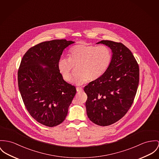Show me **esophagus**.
<instances>
[{
  "label": "esophagus",
  "mask_w": 159,
  "mask_h": 159,
  "mask_svg": "<svg viewBox=\"0 0 159 159\" xmlns=\"http://www.w3.org/2000/svg\"><path fill=\"white\" fill-rule=\"evenodd\" d=\"M76 90H77V92L80 93V92L83 91V88H81V87H77L76 88Z\"/></svg>",
  "instance_id": "34e87169"
}]
</instances>
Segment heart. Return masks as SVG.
I'll list each match as a JSON object with an SVG mask.
<instances>
[{
	"label": "heart",
	"mask_w": 159,
	"mask_h": 159,
	"mask_svg": "<svg viewBox=\"0 0 159 159\" xmlns=\"http://www.w3.org/2000/svg\"><path fill=\"white\" fill-rule=\"evenodd\" d=\"M68 58H61L57 64L59 71L66 82L81 85L89 80L95 81L100 79L110 66L112 54L105 46L96 47L80 42L73 46L68 52Z\"/></svg>",
	"instance_id": "obj_1"
}]
</instances>
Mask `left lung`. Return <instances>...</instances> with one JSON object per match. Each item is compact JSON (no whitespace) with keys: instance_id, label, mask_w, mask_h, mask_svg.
Wrapping results in <instances>:
<instances>
[{"instance_id":"left-lung-1","label":"left lung","mask_w":159,"mask_h":159,"mask_svg":"<svg viewBox=\"0 0 159 159\" xmlns=\"http://www.w3.org/2000/svg\"><path fill=\"white\" fill-rule=\"evenodd\" d=\"M112 51L110 66L100 79L84 88L86 113L100 126L119 120L131 107L139 82V68L131 51L122 43L101 40Z\"/></svg>"}]
</instances>
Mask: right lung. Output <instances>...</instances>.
<instances>
[{
    "label": "right lung",
    "instance_id": "right-lung-1",
    "mask_svg": "<svg viewBox=\"0 0 159 159\" xmlns=\"http://www.w3.org/2000/svg\"><path fill=\"white\" fill-rule=\"evenodd\" d=\"M74 43L65 39L40 43L25 54L18 70L19 89L26 110L47 126L64 121L76 93L57 67L63 50Z\"/></svg>",
    "mask_w": 159,
    "mask_h": 159
}]
</instances>
